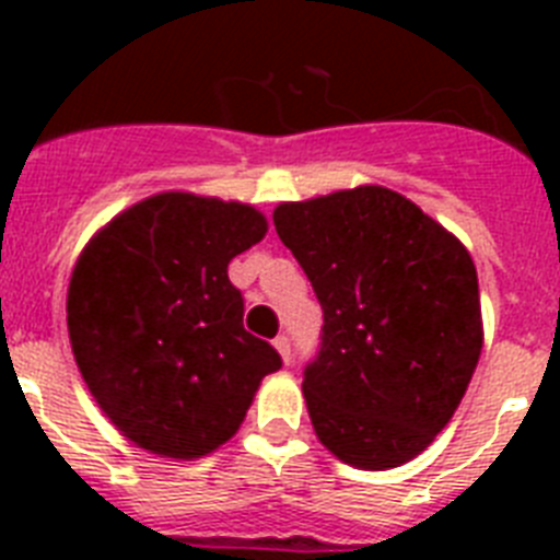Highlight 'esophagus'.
<instances>
[{
    "label": "esophagus",
    "mask_w": 560,
    "mask_h": 560,
    "mask_svg": "<svg viewBox=\"0 0 560 560\" xmlns=\"http://www.w3.org/2000/svg\"><path fill=\"white\" fill-rule=\"evenodd\" d=\"M275 348H277V353H280V359L285 361V364H289L291 361V339L285 334H280L275 339Z\"/></svg>",
    "instance_id": "1"
}]
</instances>
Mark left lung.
<instances>
[{
	"label": "left lung",
	"mask_w": 560,
	"mask_h": 560,
	"mask_svg": "<svg viewBox=\"0 0 560 560\" xmlns=\"http://www.w3.org/2000/svg\"><path fill=\"white\" fill-rule=\"evenodd\" d=\"M275 230L325 314L303 378L316 438L364 471L409 463L452 420L482 353L471 255L381 185L277 205Z\"/></svg>",
	"instance_id": "1"
}]
</instances>
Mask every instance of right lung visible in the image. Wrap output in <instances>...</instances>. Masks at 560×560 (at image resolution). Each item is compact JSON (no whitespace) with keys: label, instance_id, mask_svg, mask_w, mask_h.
I'll return each instance as SVG.
<instances>
[{"label":"right lung","instance_id":"1","mask_svg":"<svg viewBox=\"0 0 560 560\" xmlns=\"http://www.w3.org/2000/svg\"><path fill=\"white\" fill-rule=\"evenodd\" d=\"M252 205L167 190L114 215L83 246L67 291L78 370L117 432L167 459L224 446L260 381L283 368L244 330L226 266L264 241Z\"/></svg>","mask_w":560,"mask_h":560}]
</instances>
